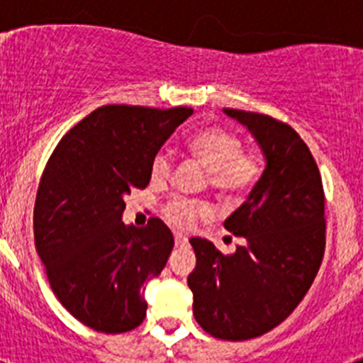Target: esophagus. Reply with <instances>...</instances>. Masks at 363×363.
Returning a JSON list of instances; mask_svg holds the SVG:
<instances>
[{
	"label": "esophagus",
	"instance_id": "obj_1",
	"mask_svg": "<svg viewBox=\"0 0 363 363\" xmlns=\"http://www.w3.org/2000/svg\"><path fill=\"white\" fill-rule=\"evenodd\" d=\"M187 236H185V234H182V233H176L174 234V242H176V245H185V243H187Z\"/></svg>",
	"mask_w": 363,
	"mask_h": 363
}]
</instances>
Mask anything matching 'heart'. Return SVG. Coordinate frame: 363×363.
Segmentation results:
<instances>
[{
	"mask_svg": "<svg viewBox=\"0 0 363 363\" xmlns=\"http://www.w3.org/2000/svg\"><path fill=\"white\" fill-rule=\"evenodd\" d=\"M187 150L207 169L211 189L221 196H236L249 191L262 174V160L251 152H242V142L220 127H209L192 134ZM172 160L169 150H160L150 162V179L162 184L171 174ZM207 211L205 203L184 196H172L163 205V214L178 227L194 225L198 216Z\"/></svg>",
	"mask_w": 363,
	"mask_h": 363,
	"instance_id": "1",
	"label": "heart"
}]
</instances>
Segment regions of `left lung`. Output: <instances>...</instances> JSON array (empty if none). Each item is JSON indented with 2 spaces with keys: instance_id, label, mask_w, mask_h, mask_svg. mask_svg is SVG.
Listing matches in <instances>:
<instances>
[{
  "instance_id": "obj_1",
  "label": "left lung",
  "mask_w": 363,
  "mask_h": 363,
  "mask_svg": "<svg viewBox=\"0 0 363 363\" xmlns=\"http://www.w3.org/2000/svg\"><path fill=\"white\" fill-rule=\"evenodd\" d=\"M247 127L265 169L247 200L225 220L245 240L233 255L191 238L192 313L220 340H251L280 325L303 300L325 251V198L313 154L287 123L258 112L223 108Z\"/></svg>"
}]
</instances>
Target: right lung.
Masks as SVG:
<instances>
[{"label":"right lung","instance_id":"add662e5","mask_svg":"<svg viewBox=\"0 0 363 363\" xmlns=\"http://www.w3.org/2000/svg\"><path fill=\"white\" fill-rule=\"evenodd\" d=\"M191 107L105 105L57 143L34 205V242L50 287L74 318L94 331L136 329L147 314L143 284L174 247L158 218L125 225V194L145 189L150 162Z\"/></svg>","mask_w":363,"mask_h":363}]
</instances>
